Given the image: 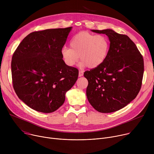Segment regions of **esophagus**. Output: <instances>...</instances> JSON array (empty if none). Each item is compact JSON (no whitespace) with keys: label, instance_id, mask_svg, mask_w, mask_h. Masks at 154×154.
Masks as SVG:
<instances>
[{"label":"esophagus","instance_id":"34e87169","mask_svg":"<svg viewBox=\"0 0 154 154\" xmlns=\"http://www.w3.org/2000/svg\"><path fill=\"white\" fill-rule=\"evenodd\" d=\"M83 71H79V77H82V76H83Z\"/></svg>","mask_w":154,"mask_h":154}]
</instances>
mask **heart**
I'll use <instances>...</instances> for the list:
<instances>
[{"label": "heart", "mask_w": 154, "mask_h": 154, "mask_svg": "<svg viewBox=\"0 0 154 154\" xmlns=\"http://www.w3.org/2000/svg\"><path fill=\"white\" fill-rule=\"evenodd\" d=\"M70 48L64 47L61 50L62 58L69 67L74 66L82 61L80 67L88 66L96 68L106 60L110 48L109 39L103 35H96L87 31L75 34L70 42Z\"/></svg>", "instance_id": "1"}]
</instances>
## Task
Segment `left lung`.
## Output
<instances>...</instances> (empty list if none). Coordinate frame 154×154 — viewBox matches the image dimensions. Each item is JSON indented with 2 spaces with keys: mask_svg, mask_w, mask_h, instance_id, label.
I'll list each match as a JSON object with an SVG mask.
<instances>
[{
  "mask_svg": "<svg viewBox=\"0 0 154 154\" xmlns=\"http://www.w3.org/2000/svg\"><path fill=\"white\" fill-rule=\"evenodd\" d=\"M92 31L107 35L110 48L102 64L84 72L88 82L87 99L100 112H113L128 104L139 92L144 74L143 57L127 35L109 29Z\"/></svg>",
  "mask_w": 154,
  "mask_h": 154,
  "instance_id": "obj_1",
  "label": "left lung"
}]
</instances>
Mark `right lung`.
Segmentation results:
<instances>
[{
  "instance_id": "1",
  "label": "right lung",
  "mask_w": 154,
  "mask_h": 154,
  "mask_svg": "<svg viewBox=\"0 0 154 154\" xmlns=\"http://www.w3.org/2000/svg\"><path fill=\"white\" fill-rule=\"evenodd\" d=\"M71 29L31 32L13 54V88L19 98L35 110L43 113L57 110L77 80L79 70L66 65L61 55Z\"/></svg>"
}]
</instances>
